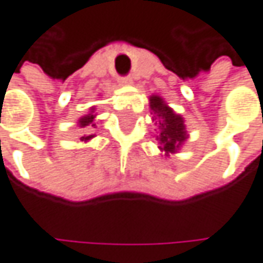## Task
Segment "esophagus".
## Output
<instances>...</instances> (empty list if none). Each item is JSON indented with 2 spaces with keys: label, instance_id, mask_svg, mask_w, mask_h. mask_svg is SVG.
Masks as SVG:
<instances>
[{
  "label": "esophagus",
  "instance_id": "esophagus-1",
  "mask_svg": "<svg viewBox=\"0 0 263 263\" xmlns=\"http://www.w3.org/2000/svg\"><path fill=\"white\" fill-rule=\"evenodd\" d=\"M118 83H120V86H130L133 83V80H132V77H121Z\"/></svg>",
  "mask_w": 263,
  "mask_h": 263
}]
</instances>
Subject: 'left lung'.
Wrapping results in <instances>:
<instances>
[{
    "label": "left lung",
    "instance_id": "left-lung-1",
    "mask_svg": "<svg viewBox=\"0 0 263 263\" xmlns=\"http://www.w3.org/2000/svg\"><path fill=\"white\" fill-rule=\"evenodd\" d=\"M149 106L154 112V120L160 128V135L157 140L160 142V149L168 154H175L186 140V130L183 124V118L177 115L160 96L149 98Z\"/></svg>",
    "mask_w": 263,
    "mask_h": 263
}]
</instances>
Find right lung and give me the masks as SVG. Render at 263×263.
Segmentation results:
<instances>
[{"label": "right lung", "mask_w": 263, "mask_h": 263, "mask_svg": "<svg viewBox=\"0 0 263 263\" xmlns=\"http://www.w3.org/2000/svg\"><path fill=\"white\" fill-rule=\"evenodd\" d=\"M95 117L96 115H93V114H87L84 117H81L80 120H78V125L81 127V128H90V127H95ZM93 138V135H90V133H87L84 136H81L80 140H83V142H87V140H90V139Z\"/></svg>", "instance_id": "obj_1"}]
</instances>
